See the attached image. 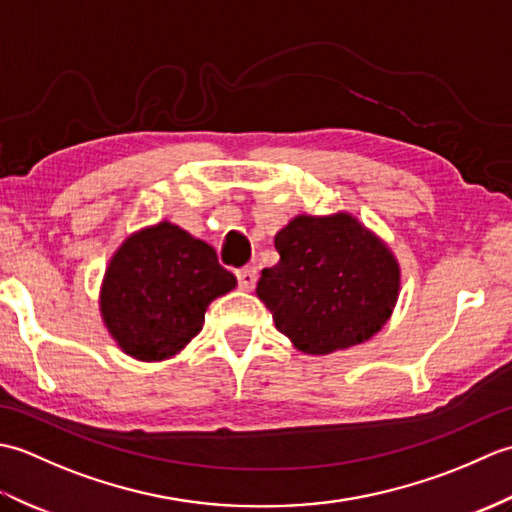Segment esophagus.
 <instances>
[{
  "instance_id": "obj_1",
  "label": "esophagus",
  "mask_w": 512,
  "mask_h": 512,
  "mask_svg": "<svg viewBox=\"0 0 512 512\" xmlns=\"http://www.w3.org/2000/svg\"><path fill=\"white\" fill-rule=\"evenodd\" d=\"M235 275H237L239 288H244V290H253L255 288V284H257V270L253 266L239 268Z\"/></svg>"
}]
</instances>
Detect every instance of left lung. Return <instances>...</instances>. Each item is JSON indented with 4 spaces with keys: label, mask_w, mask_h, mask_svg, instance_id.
Returning a JSON list of instances; mask_svg holds the SVG:
<instances>
[{
    "label": "left lung",
    "mask_w": 512,
    "mask_h": 512,
    "mask_svg": "<svg viewBox=\"0 0 512 512\" xmlns=\"http://www.w3.org/2000/svg\"><path fill=\"white\" fill-rule=\"evenodd\" d=\"M279 262L257 297L277 330L306 354L363 343L383 328L398 297V264L352 215H299L275 235Z\"/></svg>",
    "instance_id": "obj_1"
}]
</instances>
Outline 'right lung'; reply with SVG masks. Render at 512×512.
I'll return each mask as SVG.
<instances>
[{
  "label": "right lung",
  "instance_id": "add662e5",
  "mask_svg": "<svg viewBox=\"0 0 512 512\" xmlns=\"http://www.w3.org/2000/svg\"><path fill=\"white\" fill-rule=\"evenodd\" d=\"M215 250L162 222L129 237L114 255L101 290L105 325L140 361L180 352L202 330L209 303L235 288Z\"/></svg>",
  "mask_w": 512,
  "mask_h": 512
}]
</instances>
